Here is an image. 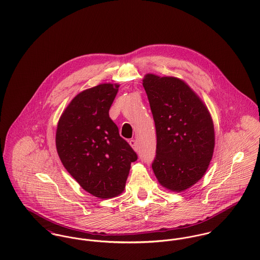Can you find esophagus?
I'll return each instance as SVG.
<instances>
[{
    "label": "esophagus",
    "mask_w": 260,
    "mask_h": 260,
    "mask_svg": "<svg viewBox=\"0 0 260 260\" xmlns=\"http://www.w3.org/2000/svg\"><path fill=\"white\" fill-rule=\"evenodd\" d=\"M129 144L131 145V147L134 149L135 151H137V150H138V144H137V141H136L135 139H131V140H129Z\"/></svg>",
    "instance_id": "obj_1"
}]
</instances>
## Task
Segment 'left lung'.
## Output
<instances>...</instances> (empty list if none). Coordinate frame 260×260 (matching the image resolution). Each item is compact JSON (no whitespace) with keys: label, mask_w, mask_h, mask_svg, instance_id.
Returning a JSON list of instances; mask_svg holds the SVG:
<instances>
[{"label":"left lung","mask_w":260,"mask_h":260,"mask_svg":"<svg viewBox=\"0 0 260 260\" xmlns=\"http://www.w3.org/2000/svg\"><path fill=\"white\" fill-rule=\"evenodd\" d=\"M143 87L156 128L152 169L159 183L180 192L206 172L214 149V127L206 106L182 80L148 74Z\"/></svg>","instance_id":"left-lung-1"}]
</instances>
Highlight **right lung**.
Instances as JSON below:
<instances>
[{"label": "right lung", "instance_id": "add662e5", "mask_svg": "<svg viewBox=\"0 0 260 260\" xmlns=\"http://www.w3.org/2000/svg\"><path fill=\"white\" fill-rule=\"evenodd\" d=\"M119 85L101 84L78 94L62 114L56 133L59 157L90 194L112 198L125 188L136 152L109 117Z\"/></svg>", "mask_w": 260, "mask_h": 260}]
</instances>
